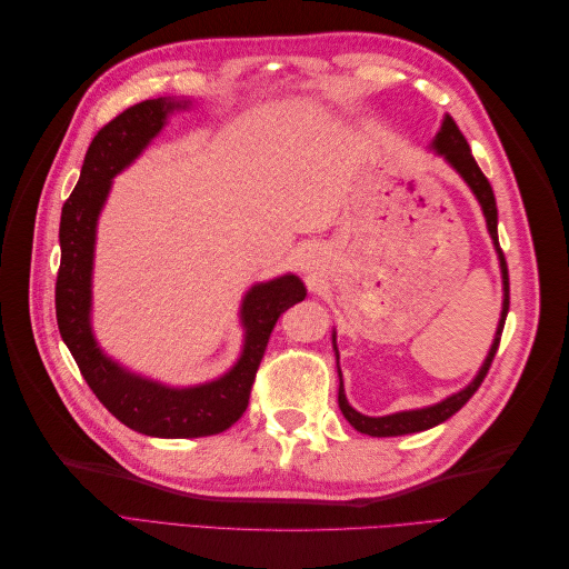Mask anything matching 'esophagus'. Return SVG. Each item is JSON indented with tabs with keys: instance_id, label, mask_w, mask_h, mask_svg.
I'll list each match as a JSON object with an SVG mask.
<instances>
[{
	"instance_id": "esophagus-1",
	"label": "esophagus",
	"mask_w": 569,
	"mask_h": 569,
	"mask_svg": "<svg viewBox=\"0 0 569 569\" xmlns=\"http://www.w3.org/2000/svg\"><path fill=\"white\" fill-rule=\"evenodd\" d=\"M299 266H301V268H306V258H303V256H301V263H299Z\"/></svg>"
}]
</instances>
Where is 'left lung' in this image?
<instances>
[{
  "mask_svg": "<svg viewBox=\"0 0 569 569\" xmlns=\"http://www.w3.org/2000/svg\"><path fill=\"white\" fill-rule=\"evenodd\" d=\"M432 149L437 151V157H441L446 163H449L456 173L465 180L472 189L475 199L481 206V213L487 218V230L491 234V242L498 256V263H501V280H503V308H501V320H498L496 327V335L491 341V349L485 358V363H481L479 372L475 375V380L451 393L446 396L443 401L432 403V406H425V408H412V410H401V412H391V416H382V418H370L363 416V412H358L349 401H347V393H343V382H341V370H339V351H337V332H332V347L337 353V372H339V408L343 412V418L351 422L353 429H358L360 435H370V437H401V435H416V432H425L429 427H437L439 422L449 420L453 412H458L465 403L472 399V393L479 389L481 380H485L489 368H491V360L496 356L498 349V341H501V332H503V325H506V316H508V306H510V284H508V266H506V258L501 251V244H498V211H496V199H493V189L489 184V180L481 173V168L477 166L470 144L465 140L462 132L458 130L456 120L451 116H443L441 120V128L437 132V137L432 140Z\"/></svg>",
  "mask_w": 569,
  "mask_h": 569,
  "instance_id": "obj_1",
  "label": "left lung"
}]
</instances>
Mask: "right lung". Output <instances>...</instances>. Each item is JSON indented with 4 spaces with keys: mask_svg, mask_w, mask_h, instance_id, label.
Here are the masks:
<instances>
[{
    "mask_svg": "<svg viewBox=\"0 0 569 569\" xmlns=\"http://www.w3.org/2000/svg\"><path fill=\"white\" fill-rule=\"evenodd\" d=\"M189 107V99H147L101 128L84 153L80 180L63 203L59 226L57 322L61 339L76 358L84 382L111 416L134 432L161 439L211 437L242 418L274 322L306 297L303 282L291 272L253 284L239 308L244 347L237 363L216 380L194 387H170L137 375L99 347L92 330V270L101 209L113 178L151 144L170 113Z\"/></svg>",
    "mask_w": 569,
    "mask_h": 569,
    "instance_id": "add662e5",
    "label": "right lung"
}]
</instances>
